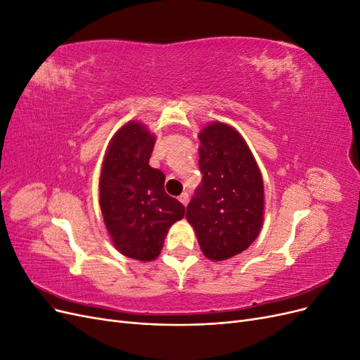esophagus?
<instances>
[{
	"label": "esophagus",
	"instance_id": "34e87169",
	"mask_svg": "<svg viewBox=\"0 0 360 360\" xmlns=\"http://www.w3.org/2000/svg\"><path fill=\"white\" fill-rule=\"evenodd\" d=\"M179 201L183 204V205H188L189 202V193L188 192H183L180 197H179Z\"/></svg>",
	"mask_w": 360,
	"mask_h": 360
}]
</instances>
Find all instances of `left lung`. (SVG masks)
I'll return each instance as SVG.
<instances>
[{
  "mask_svg": "<svg viewBox=\"0 0 360 360\" xmlns=\"http://www.w3.org/2000/svg\"><path fill=\"white\" fill-rule=\"evenodd\" d=\"M202 183L188 205L204 257L224 261L248 249L264 221V183L246 141L222 122L198 134Z\"/></svg>",
  "mask_w": 360,
  "mask_h": 360,
  "instance_id": "8db88e82",
  "label": "left lung"
}]
</instances>
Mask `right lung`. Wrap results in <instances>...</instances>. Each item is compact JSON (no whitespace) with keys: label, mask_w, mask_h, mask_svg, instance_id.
Segmentation results:
<instances>
[{"label":"right lung","mask_w":360,"mask_h":360,"mask_svg":"<svg viewBox=\"0 0 360 360\" xmlns=\"http://www.w3.org/2000/svg\"><path fill=\"white\" fill-rule=\"evenodd\" d=\"M156 135L130 120L108 144L99 177V204L106 231L120 254L139 261L159 257L184 205L163 189L165 176L148 160Z\"/></svg>","instance_id":"obj_1"}]
</instances>
